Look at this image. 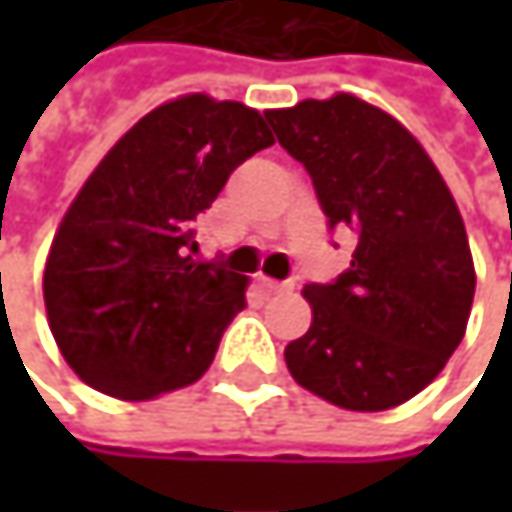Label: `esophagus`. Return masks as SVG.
Wrapping results in <instances>:
<instances>
[{
    "mask_svg": "<svg viewBox=\"0 0 512 512\" xmlns=\"http://www.w3.org/2000/svg\"><path fill=\"white\" fill-rule=\"evenodd\" d=\"M257 284H260L266 293H287V290H293V281H275V278H266V275H260Z\"/></svg>",
    "mask_w": 512,
    "mask_h": 512,
    "instance_id": "1",
    "label": "esophagus"
}]
</instances>
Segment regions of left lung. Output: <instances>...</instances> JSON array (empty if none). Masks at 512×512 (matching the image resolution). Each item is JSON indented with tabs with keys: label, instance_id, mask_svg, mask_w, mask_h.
<instances>
[{
	"label": "left lung",
	"instance_id": "1",
	"mask_svg": "<svg viewBox=\"0 0 512 512\" xmlns=\"http://www.w3.org/2000/svg\"><path fill=\"white\" fill-rule=\"evenodd\" d=\"M266 121L311 174L329 228L356 234L347 272L305 284L314 320L287 344V370L341 409L400 406L439 376L471 314L457 201L415 136L353 94L272 109Z\"/></svg>",
	"mask_w": 512,
	"mask_h": 512
}]
</instances>
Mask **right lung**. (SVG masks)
<instances>
[{"mask_svg":"<svg viewBox=\"0 0 512 512\" xmlns=\"http://www.w3.org/2000/svg\"><path fill=\"white\" fill-rule=\"evenodd\" d=\"M275 139L263 115L186 94L145 115L94 168L52 240L44 302L91 388L151 400L204 376L249 278L192 252L195 219Z\"/></svg>","mask_w":512,"mask_h":512,"instance_id":"obj_1","label":"right lung"}]
</instances>
